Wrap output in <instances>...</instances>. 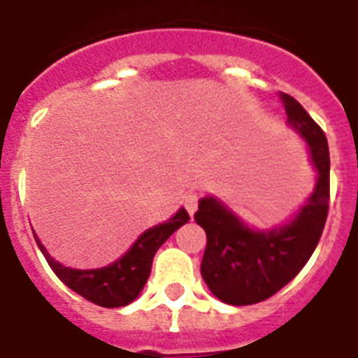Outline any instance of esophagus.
<instances>
[{"mask_svg":"<svg viewBox=\"0 0 358 358\" xmlns=\"http://www.w3.org/2000/svg\"><path fill=\"white\" fill-rule=\"evenodd\" d=\"M196 204H199V196H196V193H187V195L184 196V206H185V210L189 212L191 217L195 215Z\"/></svg>","mask_w":358,"mask_h":358,"instance_id":"esophagus-1","label":"esophagus"}]
</instances>
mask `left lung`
Listing matches in <instances>:
<instances>
[{
	"label": "left lung",
	"mask_w": 358,
	"mask_h": 358,
	"mask_svg": "<svg viewBox=\"0 0 358 358\" xmlns=\"http://www.w3.org/2000/svg\"><path fill=\"white\" fill-rule=\"evenodd\" d=\"M288 126L306 143L316 184L294 217L273 229H255L217 196H202L195 221L206 232L201 273L208 288L227 305L266 301L305 267L322 238L329 212L327 137L295 98L280 92Z\"/></svg>",
	"instance_id": "obj_1"
}]
</instances>
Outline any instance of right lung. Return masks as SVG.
I'll list each match as a JSON object with an SVG mask.
<instances>
[{"instance_id":"1","label":"right lung","mask_w":358,"mask_h":358,"mask_svg":"<svg viewBox=\"0 0 358 358\" xmlns=\"http://www.w3.org/2000/svg\"><path fill=\"white\" fill-rule=\"evenodd\" d=\"M187 221H189V213L185 212V208H180L169 221L145 230L119 260L96 269H72L63 266L61 262L53 260L46 247L41 243V239L36 238L35 232L33 234L53 273L70 289H74L76 294H80L81 297L98 306L119 308L139 297L150 277L152 260L156 250L174 234V230H178Z\"/></svg>"}]
</instances>
